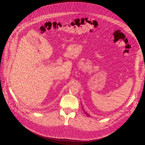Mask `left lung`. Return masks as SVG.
<instances>
[{
  "mask_svg": "<svg viewBox=\"0 0 145 145\" xmlns=\"http://www.w3.org/2000/svg\"><path fill=\"white\" fill-rule=\"evenodd\" d=\"M84 112H85V114H86V115H87V116H89V115H88V113H86V112H85V111H84Z\"/></svg>",
  "mask_w": 145,
  "mask_h": 145,
  "instance_id": "left-lung-1",
  "label": "left lung"
}]
</instances>
